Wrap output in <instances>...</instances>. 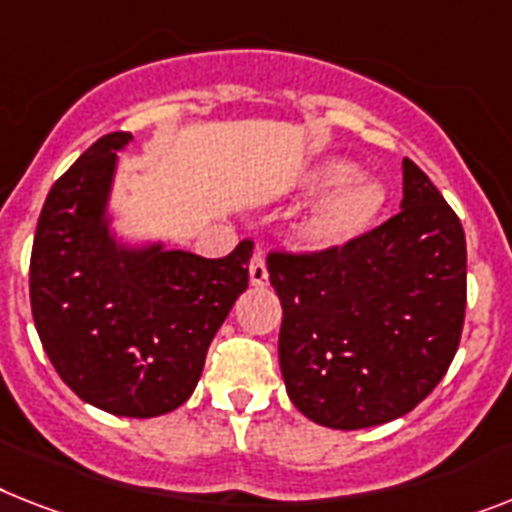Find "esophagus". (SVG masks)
I'll return each mask as SVG.
<instances>
[{
	"label": "esophagus",
	"instance_id": "obj_1",
	"mask_svg": "<svg viewBox=\"0 0 512 512\" xmlns=\"http://www.w3.org/2000/svg\"><path fill=\"white\" fill-rule=\"evenodd\" d=\"M248 280H251L253 287H264L269 282V272H266V261L261 253H256L251 259V266H248Z\"/></svg>",
	"mask_w": 512,
	"mask_h": 512
}]
</instances>
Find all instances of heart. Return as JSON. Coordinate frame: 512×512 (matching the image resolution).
I'll list each match as a JSON object with an SVG mask.
<instances>
[{"label": "heart", "mask_w": 512, "mask_h": 512, "mask_svg": "<svg viewBox=\"0 0 512 512\" xmlns=\"http://www.w3.org/2000/svg\"><path fill=\"white\" fill-rule=\"evenodd\" d=\"M356 174V167L340 159H327L303 175V193L333 190L316 201L295 227V243L308 253H332L350 246L374 225L384 206V188Z\"/></svg>", "instance_id": "obj_1"}]
</instances>
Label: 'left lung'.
Listing matches in <instances>:
<instances>
[{"mask_svg": "<svg viewBox=\"0 0 512 512\" xmlns=\"http://www.w3.org/2000/svg\"><path fill=\"white\" fill-rule=\"evenodd\" d=\"M287 395L329 429L411 413L445 377L466 316V232L411 159L400 211L332 253H269Z\"/></svg>", "mask_w": 512, "mask_h": 512, "instance_id": "left-lung-1", "label": "left lung"}]
</instances>
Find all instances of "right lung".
Returning a JSON list of instances; mask_svg holds the SVG:
<instances>
[{
  "mask_svg": "<svg viewBox=\"0 0 512 512\" xmlns=\"http://www.w3.org/2000/svg\"><path fill=\"white\" fill-rule=\"evenodd\" d=\"M130 133H109L52 185L31 253V308L46 356L80 400L154 418L193 395L206 350L248 287L253 243L225 259L125 243L109 198Z\"/></svg>",
  "mask_w": 512,
  "mask_h": 512,
  "instance_id": "right-lung-1",
  "label": "right lung"
}]
</instances>
